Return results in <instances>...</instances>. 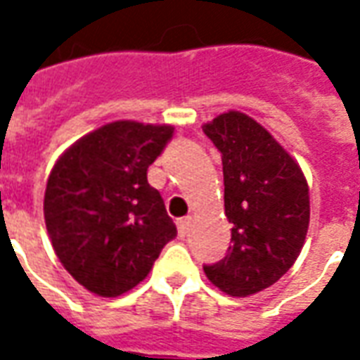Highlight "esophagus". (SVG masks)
Masks as SVG:
<instances>
[{
	"label": "esophagus",
	"instance_id": "1",
	"mask_svg": "<svg viewBox=\"0 0 360 360\" xmlns=\"http://www.w3.org/2000/svg\"><path fill=\"white\" fill-rule=\"evenodd\" d=\"M188 226H191V218H183L177 221V229H179V237H185L188 233Z\"/></svg>",
	"mask_w": 360,
	"mask_h": 360
}]
</instances>
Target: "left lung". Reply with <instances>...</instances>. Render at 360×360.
<instances>
[{
  "mask_svg": "<svg viewBox=\"0 0 360 360\" xmlns=\"http://www.w3.org/2000/svg\"><path fill=\"white\" fill-rule=\"evenodd\" d=\"M221 154L231 245L204 266L212 283L231 297L274 285L299 257L310 218L309 185L301 167L264 127L239 111L202 127Z\"/></svg>",
  "mask_w": 360,
  "mask_h": 360,
  "instance_id": "obj_1",
  "label": "left lung"
}]
</instances>
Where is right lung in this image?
I'll list each match as a JSON object with an SVG mask.
<instances>
[{"mask_svg":"<svg viewBox=\"0 0 360 360\" xmlns=\"http://www.w3.org/2000/svg\"><path fill=\"white\" fill-rule=\"evenodd\" d=\"M172 139L169 125L115 121L82 136L53 165L46 227L61 264L92 293H127L177 237L146 177Z\"/></svg>","mask_w":360,"mask_h":360,"instance_id":"right-lung-1","label":"right lung"}]
</instances>
